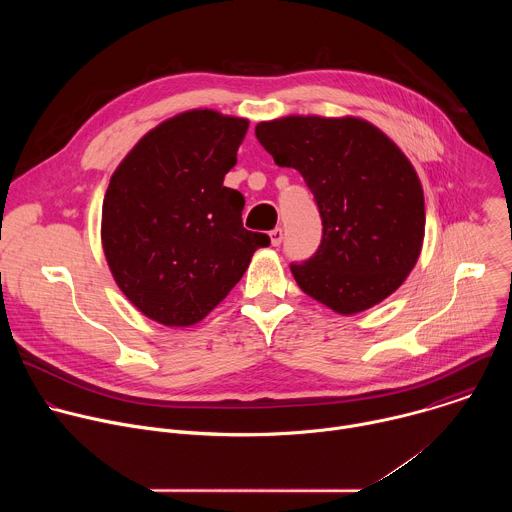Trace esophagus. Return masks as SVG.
<instances>
[{"instance_id": "1", "label": "esophagus", "mask_w": 512, "mask_h": 512, "mask_svg": "<svg viewBox=\"0 0 512 512\" xmlns=\"http://www.w3.org/2000/svg\"><path fill=\"white\" fill-rule=\"evenodd\" d=\"M269 239H271V245H273V247H279V245H281V239H283V231H281V229H273V231L269 233Z\"/></svg>"}]
</instances>
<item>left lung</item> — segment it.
I'll list each match as a JSON object with an SVG mask.
<instances>
[{
	"mask_svg": "<svg viewBox=\"0 0 512 512\" xmlns=\"http://www.w3.org/2000/svg\"><path fill=\"white\" fill-rule=\"evenodd\" d=\"M255 135L277 166L304 176L322 216L318 251L291 263L304 294L342 316L389 298L425 235L423 188L397 143L350 115H287Z\"/></svg>",
	"mask_w": 512,
	"mask_h": 512,
	"instance_id": "left-lung-1",
	"label": "left lung"
}]
</instances>
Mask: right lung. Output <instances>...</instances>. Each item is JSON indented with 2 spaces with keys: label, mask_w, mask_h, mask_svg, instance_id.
I'll return each instance as SVG.
<instances>
[{
  "label": "right lung",
  "mask_w": 512,
  "mask_h": 512,
  "mask_svg": "<svg viewBox=\"0 0 512 512\" xmlns=\"http://www.w3.org/2000/svg\"><path fill=\"white\" fill-rule=\"evenodd\" d=\"M247 129L243 117L184 111L145 133L111 176L103 251L125 298L158 324L206 318L269 245L243 227V194L223 186Z\"/></svg>",
  "instance_id": "1"
}]
</instances>
